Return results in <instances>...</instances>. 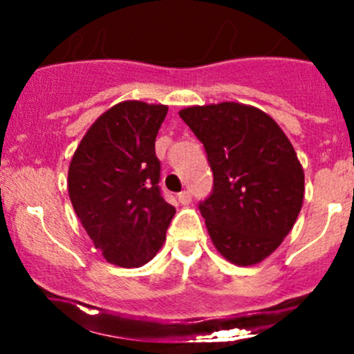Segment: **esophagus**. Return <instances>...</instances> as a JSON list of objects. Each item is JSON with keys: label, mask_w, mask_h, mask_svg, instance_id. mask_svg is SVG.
<instances>
[{"label": "esophagus", "mask_w": 354, "mask_h": 354, "mask_svg": "<svg viewBox=\"0 0 354 354\" xmlns=\"http://www.w3.org/2000/svg\"><path fill=\"white\" fill-rule=\"evenodd\" d=\"M178 200H180V202L183 203V205H187V203H190V202H192V194H190V190H183V192H181V194H178Z\"/></svg>", "instance_id": "1"}]
</instances>
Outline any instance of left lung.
<instances>
[{"instance_id":"left-lung-1","label":"left lung","mask_w":354,"mask_h":354,"mask_svg":"<svg viewBox=\"0 0 354 354\" xmlns=\"http://www.w3.org/2000/svg\"><path fill=\"white\" fill-rule=\"evenodd\" d=\"M205 149L212 192L198 203L212 243L253 266L283 243L301 210L305 174L279 124L252 106L221 102L180 111Z\"/></svg>"}]
</instances>
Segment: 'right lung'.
Segmentation results:
<instances>
[{
    "instance_id": "1",
    "label": "right lung",
    "mask_w": 354,
    "mask_h": 354,
    "mask_svg": "<svg viewBox=\"0 0 354 354\" xmlns=\"http://www.w3.org/2000/svg\"><path fill=\"white\" fill-rule=\"evenodd\" d=\"M162 104L127 101L88 128L68 169V194L108 262L140 267L156 257L176 214L160 192L156 137Z\"/></svg>"
}]
</instances>
